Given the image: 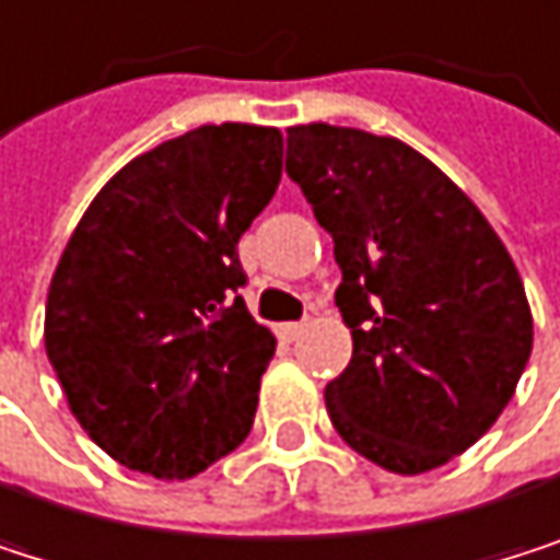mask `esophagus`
<instances>
[{
	"instance_id": "obj_1",
	"label": "esophagus",
	"mask_w": 560,
	"mask_h": 560,
	"mask_svg": "<svg viewBox=\"0 0 560 560\" xmlns=\"http://www.w3.org/2000/svg\"><path fill=\"white\" fill-rule=\"evenodd\" d=\"M305 331V322H289V325H278V338H285V341H295L302 338Z\"/></svg>"
}]
</instances>
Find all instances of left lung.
<instances>
[{
  "label": "left lung",
  "instance_id": "obj_1",
  "mask_svg": "<svg viewBox=\"0 0 560 560\" xmlns=\"http://www.w3.org/2000/svg\"><path fill=\"white\" fill-rule=\"evenodd\" d=\"M285 173L335 238V302L354 338L325 387L341 440L420 476L509 407L532 354L518 268L476 202L423 153L358 127H289Z\"/></svg>",
  "mask_w": 560,
  "mask_h": 560
}]
</instances>
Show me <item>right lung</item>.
Returning <instances> with one entry per match:
<instances>
[{"mask_svg":"<svg viewBox=\"0 0 560 560\" xmlns=\"http://www.w3.org/2000/svg\"><path fill=\"white\" fill-rule=\"evenodd\" d=\"M278 179L275 127L206 124L117 170L71 232L45 351L120 466L189 479L248 436L275 338L238 295V238Z\"/></svg>","mask_w":560,"mask_h":560,"instance_id":"add662e5","label":"right lung"}]
</instances>
